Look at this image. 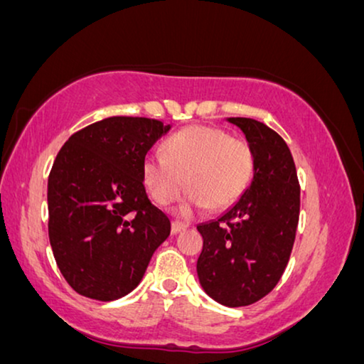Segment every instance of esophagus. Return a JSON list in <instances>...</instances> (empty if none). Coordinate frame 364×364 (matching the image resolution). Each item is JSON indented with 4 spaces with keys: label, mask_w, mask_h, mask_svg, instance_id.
<instances>
[{
    "label": "esophagus",
    "mask_w": 364,
    "mask_h": 364,
    "mask_svg": "<svg viewBox=\"0 0 364 364\" xmlns=\"http://www.w3.org/2000/svg\"><path fill=\"white\" fill-rule=\"evenodd\" d=\"M188 227H189V224H186V222L173 220V222H171V234H180V232L186 230Z\"/></svg>",
    "instance_id": "obj_1"
}]
</instances>
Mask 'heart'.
<instances>
[{
    "instance_id": "obj_1",
    "label": "heart",
    "mask_w": 364,
    "mask_h": 364,
    "mask_svg": "<svg viewBox=\"0 0 364 364\" xmlns=\"http://www.w3.org/2000/svg\"><path fill=\"white\" fill-rule=\"evenodd\" d=\"M164 155L149 154L144 159L145 188L155 203L165 205L178 198L186 178V210L229 208L247 189L255 168L253 150L245 140L210 126L173 134L165 140Z\"/></svg>"
}]
</instances>
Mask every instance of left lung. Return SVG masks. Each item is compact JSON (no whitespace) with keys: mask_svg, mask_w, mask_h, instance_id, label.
Here are the masks:
<instances>
[{"mask_svg":"<svg viewBox=\"0 0 364 364\" xmlns=\"http://www.w3.org/2000/svg\"><path fill=\"white\" fill-rule=\"evenodd\" d=\"M253 150L252 184L219 219L199 224L198 278L222 306H250L283 276L299 222L301 188L291 150L263 122L229 117Z\"/></svg>","mask_w":364,"mask_h":364,"instance_id":"8db88e82","label":"left lung"}]
</instances>
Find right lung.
Returning a JSON list of instances; mask_svg holds the SVG:
<instances>
[{
    "label": "right lung",
    "mask_w": 364,
    "mask_h": 364,
    "mask_svg": "<svg viewBox=\"0 0 364 364\" xmlns=\"http://www.w3.org/2000/svg\"><path fill=\"white\" fill-rule=\"evenodd\" d=\"M171 126L114 116L75 132L48 175V240L78 294L109 302L139 286L170 219L145 193L142 164Z\"/></svg>",
    "instance_id": "right-lung-1"
}]
</instances>
